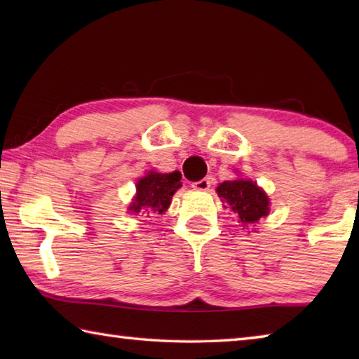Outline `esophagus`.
I'll return each mask as SVG.
<instances>
[{
	"label": "esophagus",
	"instance_id": "1",
	"mask_svg": "<svg viewBox=\"0 0 359 359\" xmlns=\"http://www.w3.org/2000/svg\"><path fill=\"white\" fill-rule=\"evenodd\" d=\"M210 184H212L210 177H204V179L198 180V182H193V185H191V187L194 188V190L205 191V190H209V188H210Z\"/></svg>",
	"mask_w": 359,
	"mask_h": 359
}]
</instances>
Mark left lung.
I'll use <instances>...</instances> for the list:
<instances>
[{
	"label": "left lung",
	"mask_w": 359,
	"mask_h": 359,
	"mask_svg": "<svg viewBox=\"0 0 359 359\" xmlns=\"http://www.w3.org/2000/svg\"><path fill=\"white\" fill-rule=\"evenodd\" d=\"M217 193L218 198H222L223 208L238 214L244 226H250L269 214V198L257 182L248 179L226 180L217 187Z\"/></svg>",
	"instance_id": "1"
}]
</instances>
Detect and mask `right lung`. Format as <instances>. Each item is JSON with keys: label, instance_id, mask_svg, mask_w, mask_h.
<instances>
[{"label": "right lung", "instance_id": "right-lung-1", "mask_svg": "<svg viewBox=\"0 0 359 359\" xmlns=\"http://www.w3.org/2000/svg\"><path fill=\"white\" fill-rule=\"evenodd\" d=\"M180 172L160 174L150 171L137 180L136 196L128 210L133 214L147 212V214H165L172 201V194L182 187Z\"/></svg>", "mask_w": 359, "mask_h": 359}]
</instances>
